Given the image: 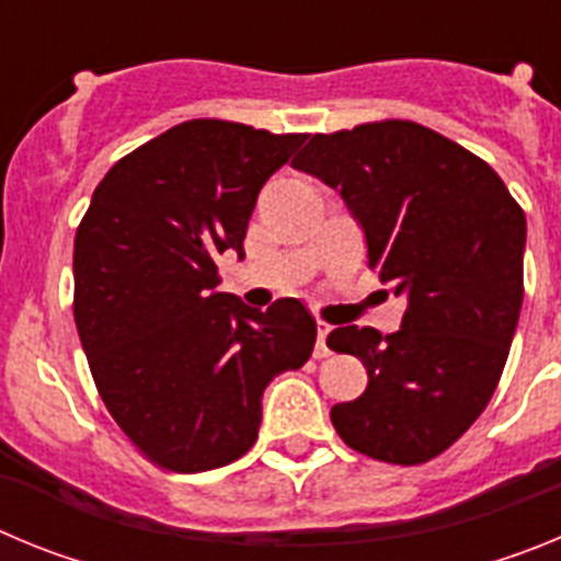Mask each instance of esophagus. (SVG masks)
I'll return each mask as SVG.
<instances>
[{"mask_svg": "<svg viewBox=\"0 0 561 561\" xmlns=\"http://www.w3.org/2000/svg\"><path fill=\"white\" fill-rule=\"evenodd\" d=\"M331 325L329 323H317V345H314V356L317 359H323V356H329V345H325V336H329Z\"/></svg>", "mask_w": 561, "mask_h": 561, "instance_id": "obj_1", "label": "esophagus"}]
</instances>
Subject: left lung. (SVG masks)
Listing matches in <instances>:
<instances>
[{"label":"left lung","mask_w":561,"mask_h":561,"mask_svg":"<svg viewBox=\"0 0 561 561\" xmlns=\"http://www.w3.org/2000/svg\"><path fill=\"white\" fill-rule=\"evenodd\" d=\"M291 162L340 191L368 266L408 297L396 334H329L331 351L368 370L365 393L334 404L331 424L368 458L427 463L472 427L503 376L523 306V207L478 153L399 117L314 134Z\"/></svg>","instance_id":"1"}]
</instances>
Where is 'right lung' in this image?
<instances>
[{
  "instance_id": "1",
  "label": "right lung",
  "mask_w": 561,
  "mask_h": 561,
  "mask_svg": "<svg viewBox=\"0 0 561 561\" xmlns=\"http://www.w3.org/2000/svg\"><path fill=\"white\" fill-rule=\"evenodd\" d=\"M306 134L199 117L114 162L76 232V325L103 404L168 472L232 463L257 438L261 396L304 368L311 311L216 291L219 255H244L257 191Z\"/></svg>"
}]
</instances>
